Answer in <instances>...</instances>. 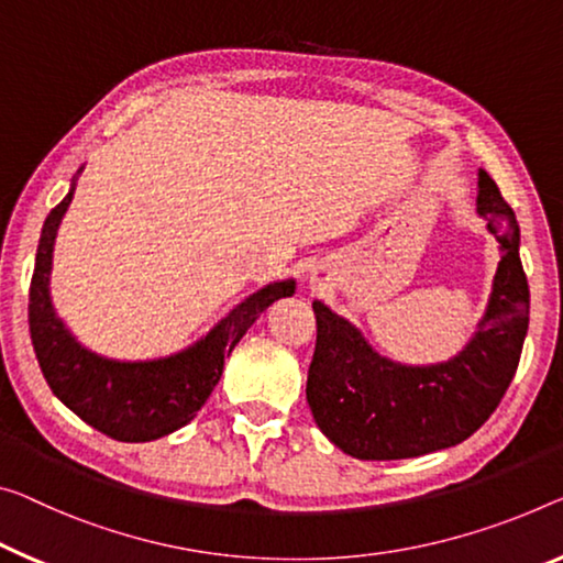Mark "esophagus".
Returning a JSON list of instances; mask_svg holds the SVG:
<instances>
[{
	"mask_svg": "<svg viewBox=\"0 0 563 563\" xmlns=\"http://www.w3.org/2000/svg\"><path fill=\"white\" fill-rule=\"evenodd\" d=\"M319 282V276H317V272L314 274H311V284H317Z\"/></svg>",
	"mask_w": 563,
	"mask_h": 563,
	"instance_id": "1",
	"label": "esophagus"
}]
</instances>
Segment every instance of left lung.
I'll use <instances>...</instances> for the list:
<instances>
[{
	"instance_id": "obj_1",
	"label": "left lung",
	"mask_w": 563,
	"mask_h": 563,
	"mask_svg": "<svg viewBox=\"0 0 563 563\" xmlns=\"http://www.w3.org/2000/svg\"><path fill=\"white\" fill-rule=\"evenodd\" d=\"M478 216L500 244L486 314L471 342L438 365H400L372 350L347 319L314 301L317 347L307 402L319 430L360 461H400L443 451L471 438L516 375L529 332V282L516 213L496 180L478 170Z\"/></svg>"
}]
</instances>
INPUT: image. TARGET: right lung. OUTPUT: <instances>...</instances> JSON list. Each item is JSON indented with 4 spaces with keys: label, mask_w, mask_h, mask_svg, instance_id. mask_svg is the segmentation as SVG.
I'll use <instances>...</instances> for the list:
<instances>
[{
    "label": "right lung",
    "mask_w": 563,
    "mask_h": 563,
    "mask_svg": "<svg viewBox=\"0 0 563 563\" xmlns=\"http://www.w3.org/2000/svg\"><path fill=\"white\" fill-rule=\"evenodd\" d=\"M82 173V168L77 170ZM75 180L67 196L49 211L42 227L30 287V334L34 354L49 390L77 418L95 430L123 440L148 443L188 426L219 385L223 360L236 347L262 311L276 299L291 297L297 282L266 284L239 307H233L213 330L191 347L158 360L120 362L82 347L55 314L49 297L52 252L57 229L73 201Z\"/></svg>",
    "instance_id": "right-lung-1"
}]
</instances>
